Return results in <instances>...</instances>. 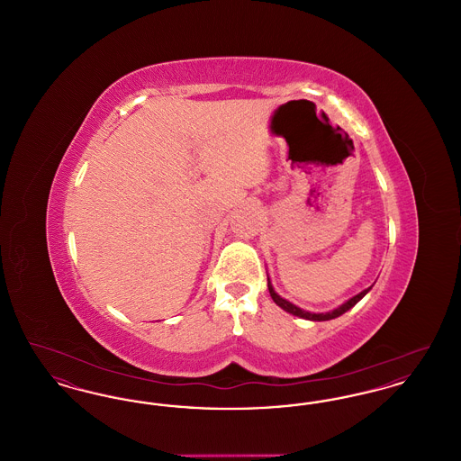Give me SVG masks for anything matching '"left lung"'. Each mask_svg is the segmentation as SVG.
Listing matches in <instances>:
<instances>
[{
	"mask_svg": "<svg viewBox=\"0 0 461 461\" xmlns=\"http://www.w3.org/2000/svg\"><path fill=\"white\" fill-rule=\"evenodd\" d=\"M267 290H269V295H271V299L275 301V304L282 307V309L286 311V312H290V314H294V316H299V318H304V320H311V321H329V320H333V318H339L340 314L348 312L351 307L356 306V304H357V303H359V301H361V299H363V297L372 290V286L365 288L363 292H359L357 295L351 297L348 303H344L342 306L335 307L333 311H329V312H309V311H304V309H301V307H297L295 304L288 303L286 299L280 297V295L275 292V288L271 285L269 278H267Z\"/></svg>",
	"mask_w": 461,
	"mask_h": 461,
	"instance_id": "left-lung-1",
	"label": "left lung"
}]
</instances>
